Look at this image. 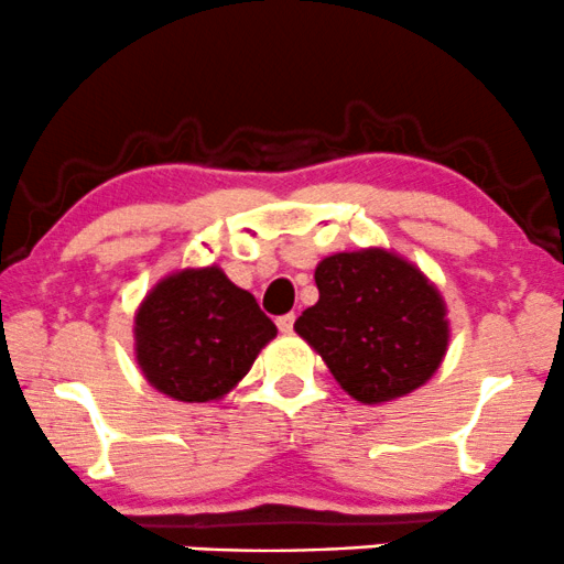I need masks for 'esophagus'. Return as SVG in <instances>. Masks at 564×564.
<instances>
[{
    "instance_id": "esophagus-1",
    "label": "esophagus",
    "mask_w": 564,
    "mask_h": 564,
    "mask_svg": "<svg viewBox=\"0 0 564 564\" xmlns=\"http://www.w3.org/2000/svg\"><path fill=\"white\" fill-rule=\"evenodd\" d=\"M293 324H295V314H284L276 319V327H280V333H293Z\"/></svg>"
}]
</instances>
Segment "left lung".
I'll return each mask as SVG.
<instances>
[{
	"label": "left lung",
	"instance_id": "8db88e82",
	"mask_svg": "<svg viewBox=\"0 0 564 564\" xmlns=\"http://www.w3.org/2000/svg\"><path fill=\"white\" fill-rule=\"evenodd\" d=\"M319 301L295 333L361 403L425 386L448 348L446 303L414 263L382 248L335 253L316 267Z\"/></svg>",
	"mask_w": 564,
	"mask_h": 564
}]
</instances>
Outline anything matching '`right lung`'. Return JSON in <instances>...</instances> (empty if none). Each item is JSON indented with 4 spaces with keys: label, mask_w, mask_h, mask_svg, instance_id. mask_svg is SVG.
Masks as SVG:
<instances>
[{
    "label": "right lung",
    "mask_w": 564,
    "mask_h": 564,
    "mask_svg": "<svg viewBox=\"0 0 564 564\" xmlns=\"http://www.w3.org/2000/svg\"><path fill=\"white\" fill-rule=\"evenodd\" d=\"M274 335V322L256 297L218 267L169 274L134 316L142 375L169 399L187 403L227 395Z\"/></svg>",
    "instance_id": "obj_1"
}]
</instances>
